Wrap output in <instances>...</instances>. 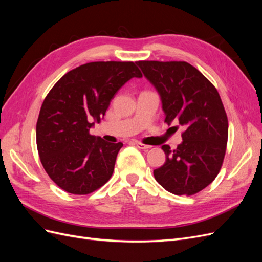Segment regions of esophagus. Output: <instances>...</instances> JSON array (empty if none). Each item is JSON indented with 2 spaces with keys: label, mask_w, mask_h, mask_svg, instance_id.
I'll return each instance as SVG.
<instances>
[{
  "label": "esophagus",
  "mask_w": 262,
  "mask_h": 262,
  "mask_svg": "<svg viewBox=\"0 0 262 262\" xmlns=\"http://www.w3.org/2000/svg\"><path fill=\"white\" fill-rule=\"evenodd\" d=\"M136 145H137L139 148H141V149H148V148L152 147V146H150V145H146V144L141 143V142H137Z\"/></svg>",
  "instance_id": "obj_1"
}]
</instances>
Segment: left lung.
Here are the masks:
<instances>
[{"label": "left lung", "mask_w": 262, "mask_h": 262, "mask_svg": "<svg viewBox=\"0 0 262 262\" xmlns=\"http://www.w3.org/2000/svg\"><path fill=\"white\" fill-rule=\"evenodd\" d=\"M162 99L165 122L184 126L176 149L163 145L166 162L154 170L170 193L192 195L215 179L224 161L228 120L214 85L185 61H138Z\"/></svg>", "instance_id": "obj_1"}]
</instances>
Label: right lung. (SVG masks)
<instances>
[{
    "label": "right lung",
    "instance_id": "1",
    "mask_svg": "<svg viewBox=\"0 0 262 262\" xmlns=\"http://www.w3.org/2000/svg\"><path fill=\"white\" fill-rule=\"evenodd\" d=\"M132 77H142L134 62H90L63 75L46 96L36 126L37 148L46 172L64 191L89 194L112 177L123 144L109 143L90 130Z\"/></svg>",
    "mask_w": 262,
    "mask_h": 262
}]
</instances>
